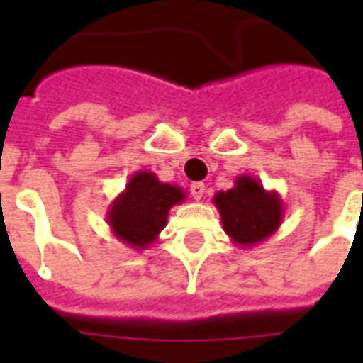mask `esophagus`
<instances>
[{"label": "esophagus", "mask_w": 363, "mask_h": 363, "mask_svg": "<svg viewBox=\"0 0 363 363\" xmlns=\"http://www.w3.org/2000/svg\"><path fill=\"white\" fill-rule=\"evenodd\" d=\"M190 194H192V198L196 199V201H199V199L203 198V194H205L203 182H194V184H190Z\"/></svg>", "instance_id": "34e87169"}]
</instances>
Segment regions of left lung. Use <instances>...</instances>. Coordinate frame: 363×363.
<instances>
[{
	"instance_id": "8db88e82",
	"label": "left lung",
	"mask_w": 363,
	"mask_h": 363,
	"mask_svg": "<svg viewBox=\"0 0 363 363\" xmlns=\"http://www.w3.org/2000/svg\"><path fill=\"white\" fill-rule=\"evenodd\" d=\"M213 203L220 213L224 232L233 245L252 248L281 228L284 203L277 190H265L250 175H239L235 186L216 192Z\"/></svg>"
}]
</instances>
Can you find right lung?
I'll use <instances>...</instances> for the list:
<instances>
[{"label": "right lung", "instance_id": "right-lung-1", "mask_svg": "<svg viewBox=\"0 0 363 363\" xmlns=\"http://www.w3.org/2000/svg\"><path fill=\"white\" fill-rule=\"evenodd\" d=\"M186 192L177 184L158 181L152 171H135L125 188L111 201L107 224L118 241L145 250L158 239L173 205L184 201Z\"/></svg>", "mask_w": 363, "mask_h": 363}]
</instances>
